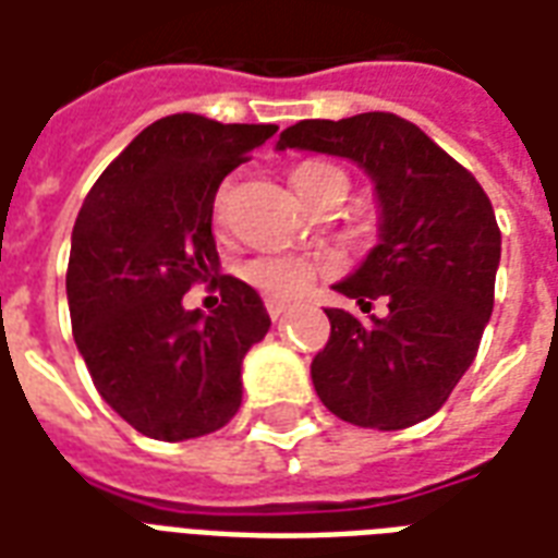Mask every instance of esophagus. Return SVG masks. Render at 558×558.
Here are the masks:
<instances>
[{
	"label": "esophagus",
	"instance_id": "34e87169",
	"mask_svg": "<svg viewBox=\"0 0 558 558\" xmlns=\"http://www.w3.org/2000/svg\"><path fill=\"white\" fill-rule=\"evenodd\" d=\"M266 311H268V316H271V319L278 323V319H283V316L290 314L292 307H290V304H283V302H266Z\"/></svg>",
	"mask_w": 558,
	"mask_h": 558
}]
</instances>
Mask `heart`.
<instances>
[{"mask_svg":"<svg viewBox=\"0 0 558 558\" xmlns=\"http://www.w3.org/2000/svg\"><path fill=\"white\" fill-rule=\"evenodd\" d=\"M290 182L295 187V194L311 206L316 196L326 194L328 187L347 184V172L331 167V163H323V160H307V163H299L292 170ZM223 199H227V191H220L218 199H215L218 215L223 208ZM335 268H338V259L328 254H259L244 263L242 278L268 299L292 302V299H299V295L311 290L319 275H328Z\"/></svg>","mask_w":558,"mask_h":558,"instance_id":"heart-1","label":"heart"}]
</instances>
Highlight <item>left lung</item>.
I'll use <instances>...</instances> for the list:
<instances>
[{
    "label": "left lung",
    "instance_id": "1",
    "mask_svg": "<svg viewBox=\"0 0 558 558\" xmlns=\"http://www.w3.org/2000/svg\"><path fill=\"white\" fill-rule=\"evenodd\" d=\"M350 158L374 182L379 244L335 290L371 314L328 307L331 338L316 352L311 379L338 418L403 430L430 418L478 352L493 314L502 232L484 187L418 125L395 113L304 119L278 140Z\"/></svg>",
    "mask_w": 558,
    "mask_h": 558
}]
</instances>
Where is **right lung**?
Returning a JSON list of instances; mask_svg holds the SVG:
<instances>
[{"mask_svg": "<svg viewBox=\"0 0 558 558\" xmlns=\"http://www.w3.org/2000/svg\"><path fill=\"white\" fill-rule=\"evenodd\" d=\"M275 131L158 119L80 208L65 278L74 340L98 395L143 436L196 439L242 407L244 355L271 319L254 287L218 275L211 208L220 182ZM206 279L221 304L184 312L181 295Z\"/></svg>", "mask_w": 558, "mask_h": 558, "instance_id": "obj_1", "label": "right lung"}]
</instances>
